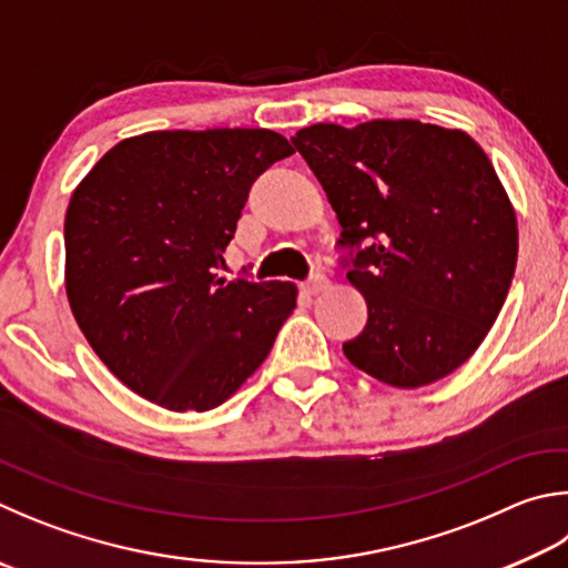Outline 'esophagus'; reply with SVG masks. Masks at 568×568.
<instances>
[{
    "label": "esophagus",
    "mask_w": 568,
    "mask_h": 568,
    "mask_svg": "<svg viewBox=\"0 0 568 568\" xmlns=\"http://www.w3.org/2000/svg\"><path fill=\"white\" fill-rule=\"evenodd\" d=\"M325 287H327V277L315 275V277H311V281H307V283L303 285V291H305L307 295H317V293H323Z\"/></svg>",
    "instance_id": "34e87169"
}]
</instances>
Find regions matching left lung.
<instances>
[{
    "label": "left lung",
    "instance_id": "1",
    "mask_svg": "<svg viewBox=\"0 0 568 568\" xmlns=\"http://www.w3.org/2000/svg\"><path fill=\"white\" fill-rule=\"evenodd\" d=\"M343 225V263L367 325L343 345L399 389L467 363L507 301L519 231L507 191L469 133L412 119L293 136Z\"/></svg>",
    "mask_w": 568,
    "mask_h": 568
}]
</instances>
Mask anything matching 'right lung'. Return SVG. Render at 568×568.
I'll return each instance as SVG.
<instances>
[{"instance_id": "add662e5", "label": "right lung", "mask_w": 568, "mask_h": 568, "mask_svg": "<svg viewBox=\"0 0 568 568\" xmlns=\"http://www.w3.org/2000/svg\"><path fill=\"white\" fill-rule=\"evenodd\" d=\"M291 153L267 129L149 131L116 143L71 193V313L101 363L153 405H223L293 313V283L215 275L253 181Z\"/></svg>"}]
</instances>
